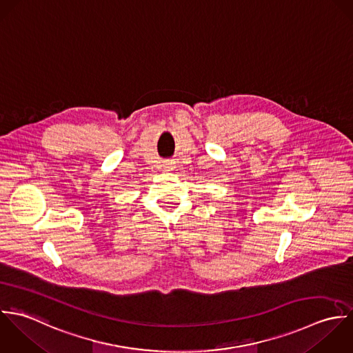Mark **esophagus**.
I'll use <instances>...</instances> for the list:
<instances>
[{
  "label": "esophagus",
  "instance_id": "obj_1",
  "mask_svg": "<svg viewBox=\"0 0 353 353\" xmlns=\"http://www.w3.org/2000/svg\"><path fill=\"white\" fill-rule=\"evenodd\" d=\"M163 169L170 170L172 169V162H163Z\"/></svg>",
  "mask_w": 353,
  "mask_h": 353
}]
</instances>
